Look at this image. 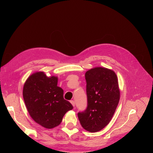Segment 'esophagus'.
<instances>
[{
    "instance_id": "34e87169",
    "label": "esophagus",
    "mask_w": 153,
    "mask_h": 153,
    "mask_svg": "<svg viewBox=\"0 0 153 153\" xmlns=\"http://www.w3.org/2000/svg\"><path fill=\"white\" fill-rule=\"evenodd\" d=\"M70 103L72 104V105L73 106V107H75V101H74L73 100H71V101H70Z\"/></svg>"
}]
</instances>
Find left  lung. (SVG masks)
I'll use <instances>...</instances> for the list:
<instances>
[{
    "mask_svg": "<svg viewBox=\"0 0 153 153\" xmlns=\"http://www.w3.org/2000/svg\"><path fill=\"white\" fill-rule=\"evenodd\" d=\"M85 77L87 106L78 117L85 130L97 132L110 123L118 105L117 77L112 70L101 67L87 71Z\"/></svg>",
    "mask_w": 153,
    "mask_h": 153,
    "instance_id": "obj_1",
    "label": "left lung"
}]
</instances>
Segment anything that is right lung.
<instances>
[{"mask_svg": "<svg viewBox=\"0 0 153 153\" xmlns=\"http://www.w3.org/2000/svg\"><path fill=\"white\" fill-rule=\"evenodd\" d=\"M57 77H47L43 72H37L28 78L23 90L31 117L48 129L61 124L64 115L73 108L69 101L64 99V91L57 86Z\"/></svg>", "mask_w": 153, "mask_h": 153, "instance_id": "add662e5", "label": "right lung"}]
</instances>
